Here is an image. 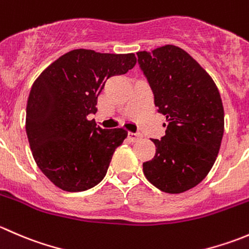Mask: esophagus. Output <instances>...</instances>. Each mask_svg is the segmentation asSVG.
<instances>
[{"label": "esophagus", "mask_w": 249, "mask_h": 249, "mask_svg": "<svg viewBox=\"0 0 249 249\" xmlns=\"http://www.w3.org/2000/svg\"><path fill=\"white\" fill-rule=\"evenodd\" d=\"M127 139H129L130 142H137V141H140L142 139V134H140V132H129L127 134Z\"/></svg>", "instance_id": "esophagus-1"}]
</instances>
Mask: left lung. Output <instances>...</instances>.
<instances>
[{"label": "left lung", "mask_w": 249, "mask_h": 249, "mask_svg": "<svg viewBox=\"0 0 249 249\" xmlns=\"http://www.w3.org/2000/svg\"><path fill=\"white\" fill-rule=\"evenodd\" d=\"M141 71L167 119L166 134L152 140L154 158L143 162L145 178L170 194L189 190L212 169L224 132V109L212 78L180 48L139 52Z\"/></svg>", "instance_id": "8db88e82"}]
</instances>
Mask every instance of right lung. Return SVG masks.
Returning <instances> with one entry per match:
<instances>
[{
  "label": "right lung",
  "mask_w": 249,
  "mask_h": 249,
  "mask_svg": "<svg viewBox=\"0 0 249 249\" xmlns=\"http://www.w3.org/2000/svg\"><path fill=\"white\" fill-rule=\"evenodd\" d=\"M136 65L135 54L74 49L35 80L26 107V134L37 166L60 189L84 192L106 176L124 129H101L89 114L109 77Z\"/></svg>",
  "instance_id": "obj_1"
}]
</instances>
